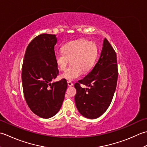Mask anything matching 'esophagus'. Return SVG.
Returning a JSON list of instances; mask_svg holds the SVG:
<instances>
[{"instance_id": "34e87169", "label": "esophagus", "mask_w": 147, "mask_h": 147, "mask_svg": "<svg viewBox=\"0 0 147 147\" xmlns=\"http://www.w3.org/2000/svg\"><path fill=\"white\" fill-rule=\"evenodd\" d=\"M67 84H68V86L71 87V86H73V83L71 82H70V81H68V82H67Z\"/></svg>"}]
</instances>
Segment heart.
I'll return each instance as SVG.
<instances>
[{
    "label": "heart",
    "mask_w": 147,
    "mask_h": 147,
    "mask_svg": "<svg viewBox=\"0 0 147 147\" xmlns=\"http://www.w3.org/2000/svg\"><path fill=\"white\" fill-rule=\"evenodd\" d=\"M62 53H57L55 61L59 70L64 71L69 64L70 67L61 76L68 81L79 79L82 72L90 71L96 61L98 49L93 42L86 39H78L68 42L62 47Z\"/></svg>",
    "instance_id": "heart-1"
}]
</instances>
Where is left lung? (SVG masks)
<instances>
[{"label": "left lung", "mask_w": 147, "mask_h": 147, "mask_svg": "<svg viewBox=\"0 0 147 147\" xmlns=\"http://www.w3.org/2000/svg\"><path fill=\"white\" fill-rule=\"evenodd\" d=\"M118 70L114 49L107 38L94 68L75 84V102L78 111L86 118L96 119L105 112L112 102L117 82ZM80 83L88 87L82 88Z\"/></svg>", "instance_id": "1"}]
</instances>
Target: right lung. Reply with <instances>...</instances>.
<instances>
[{
    "mask_svg": "<svg viewBox=\"0 0 147 147\" xmlns=\"http://www.w3.org/2000/svg\"><path fill=\"white\" fill-rule=\"evenodd\" d=\"M56 42V35L43 34L34 38L26 48L22 67L26 102L35 114L44 119L58 112L67 88L64 79L51 82L59 73L55 61Z\"/></svg>",
    "mask_w": 147,
    "mask_h": 147,
    "instance_id": "obj_1",
    "label": "right lung"
}]
</instances>
